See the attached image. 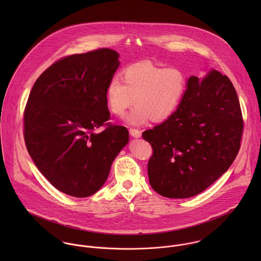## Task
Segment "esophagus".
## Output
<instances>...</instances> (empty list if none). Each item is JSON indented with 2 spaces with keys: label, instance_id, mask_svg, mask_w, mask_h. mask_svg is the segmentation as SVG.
Wrapping results in <instances>:
<instances>
[{
  "label": "esophagus",
  "instance_id": "obj_1",
  "mask_svg": "<svg viewBox=\"0 0 261 261\" xmlns=\"http://www.w3.org/2000/svg\"><path fill=\"white\" fill-rule=\"evenodd\" d=\"M129 134L134 138H141L142 137V132L137 129V128H133V127L129 128Z\"/></svg>",
  "mask_w": 261,
  "mask_h": 261
}]
</instances>
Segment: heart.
<instances>
[{
    "instance_id": "heart-1",
    "label": "heart",
    "mask_w": 261,
    "mask_h": 261,
    "mask_svg": "<svg viewBox=\"0 0 261 261\" xmlns=\"http://www.w3.org/2000/svg\"><path fill=\"white\" fill-rule=\"evenodd\" d=\"M109 81L106 88L108 110L122 116L134 102L137 107L126 116L130 124L162 121L180 106L187 89V76L177 67H160L142 62L125 67Z\"/></svg>"
}]
</instances>
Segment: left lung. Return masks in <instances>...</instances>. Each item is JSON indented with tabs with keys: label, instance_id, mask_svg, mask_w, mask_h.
Returning a JSON list of instances; mask_svg holds the SVG:
<instances>
[{
	"label": "left lung",
	"instance_id": "1",
	"mask_svg": "<svg viewBox=\"0 0 261 261\" xmlns=\"http://www.w3.org/2000/svg\"><path fill=\"white\" fill-rule=\"evenodd\" d=\"M242 133L240 103L230 79L215 69L202 79L191 76L177 111L143 133L152 148L150 186L167 198L198 195L232 165Z\"/></svg>",
	"mask_w": 261,
	"mask_h": 261
}]
</instances>
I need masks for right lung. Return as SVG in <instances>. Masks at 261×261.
<instances>
[{
	"mask_svg": "<svg viewBox=\"0 0 261 261\" xmlns=\"http://www.w3.org/2000/svg\"><path fill=\"white\" fill-rule=\"evenodd\" d=\"M118 53L101 48L66 56L38 77L24 112V139L43 176L62 193L84 198L106 183L128 130L107 122L106 88ZM106 126L99 134L97 128Z\"/></svg>",
	"mask_w": 261,
	"mask_h": 261,
	"instance_id": "right-lung-1",
	"label": "right lung"
}]
</instances>
